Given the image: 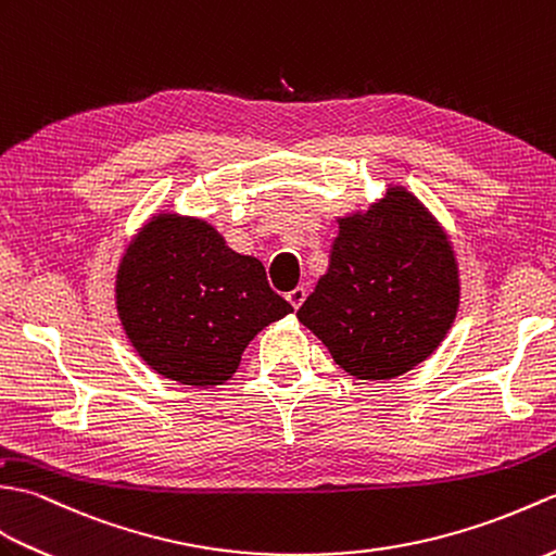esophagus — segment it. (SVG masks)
Wrapping results in <instances>:
<instances>
[{
    "instance_id": "obj_1",
    "label": "esophagus",
    "mask_w": 556,
    "mask_h": 556,
    "mask_svg": "<svg viewBox=\"0 0 556 556\" xmlns=\"http://www.w3.org/2000/svg\"><path fill=\"white\" fill-rule=\"evenodd\" d=\"M304 300H306V288L304 286H298L292 292H288V302L294 306V309H300Z\"/></svg>"
}]
</instances>
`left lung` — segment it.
Returning <instances> with one entry per match:
<instances>
[{
    "label": "left lung",
    "mask_w": 556,
    "mask_h": 556,
    "mask_svg": "<svg viewBox=\"0 0 556 556\" xmlns=\"http://www.w3.org/2000/svg\"><path fill=\"white\" fill-rule=\"evenodd\" d=\"M338 226L328 270L298 318L350 376L397 378L426 362L454 324L459 266L452 242L400 185Z\"/></svg>",
    "instance_id": "1"
}]
</instances>
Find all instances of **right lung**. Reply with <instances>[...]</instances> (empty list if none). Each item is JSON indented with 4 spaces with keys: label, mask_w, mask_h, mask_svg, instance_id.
I'll return each mask as SVG.
<instances>
[{
    "label": "right lung",
    "mask_w": 556,
    "mask_h": 556,
    "mask_svg": "<svg viewBox=\"0 0 556 556\" xmlns=\"http://www.w3.org/2000/svg\"><path fill=\"white\" fill-rule=\"evenodd\" d=\"M121 326L144 364L180 386H220L242 352L292 306L264 264L232 252L202 218L159 214L140 228L116 274Z\"/></svg>",
    "instance_id": "right-lung-1"
}]
</instances>
